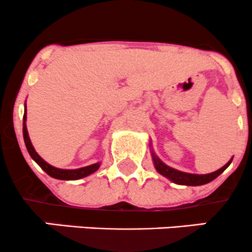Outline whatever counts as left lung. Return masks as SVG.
Here are the masks:
<instances>
[{"label": "left lung", "instance_id": "obj_1", "mask_svg": "<svg viewBox=\"0 0 252 252\" xmlns=\"http://www.w3.org/2000/svg\"><path fill=\"white\" fill-rule=\"evenodd\" d=\"M152 158H153V163H155V168L156 170L158 171L160 175L163 176L168 177L170 181H173L174 184L177 185H186V186H202V185L209 184L213 180H215L220 174L223 173L226 170L227 166L232 163V159L226 164V165L222 166L221 169L219 170L214 171V173L210 174H205V175H197V174H189V173H184V171L176 170V169L170 168L166 164H164L155 153L152 152Z\"/></svg>", "mask_w": 252, "mask_h": 252}]
</instances>
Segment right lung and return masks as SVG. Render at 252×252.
<instances>
[{
    "label": "right lung",
    "mask_w": 252,
    "mask_h": 252,
    "mask_svg": "<svg viewBox=\"0 0 252 252\" xmlns=\"http://www.w3.org/2000/svg\"><path fill=\"white\" fill-rule=\"evenodd\" d=\"M23 134H24V141H25V146L28 148L29 155L31 156L33 160L46 171L49 176L54 177V179L58 180H78L82 179V177H86L88 175L97 170L100 168V163L92 164V165L84 166V168L79 169H72V170H68V169H59L55 168V166L50 165V164L47 163L46 160L42 159L38 156V153L36 152L35 148H33L32 144H31V140L29 137L28 128H26V106H25V112H24V123H23Z\"/></svg>",
    "instance_id": "add662e5"
}]
</instances>
